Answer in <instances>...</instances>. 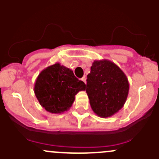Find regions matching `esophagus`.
<instances>
[{
  "label": "esophagus",
  "mask_w": 159,
  "mask_h": 159,
  "mask_svg": "<svg viewBox=\"0 0 159 159\" xmlns=\"http://www.w3.org/2000/svg\"><path fill=\"white\" fill-rule=\"evenodd\" d=\"M81 81H82L83 82H84L86 84V78H85V77H84V76L83 77V78H81Z\"/></svg>",
  "instance_id": "1"
}]
</instances>
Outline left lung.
<instances>
[{"mask_svg":"<svg viewBox=\"0 0 159 159\" xmlns=\"http://www.w3.org/2000/svg\"><path fill=\"white\" fill-rule=\"evenodd\" d=\"M86 92L93 111L102 118L110 117L123 107L129 94L127 78L110 61H95L87 76Z\"/></svg>","mask_w":159,"mask_h":159,"instance_id":"obj_1","label":"left lung"}]
</instances>
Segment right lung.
Masks as SVG:
<instances>
[{"mask_svg":"<svg viewBox=\"0 0 159 159\" xmlns=\"http://www.w3.org/2000/svg\"><path fill=\"white\" fill-rule=\"evenodd\" d=\"M85 90L73 71L57 63L48 67L38 75L34 93L41 106L51 113L59 114L69 109L78 91Z\"/></svg>","mask_w":159,"mask_h":159,"instance_id":"add662e5","label":"right lung"}]
</instances>
